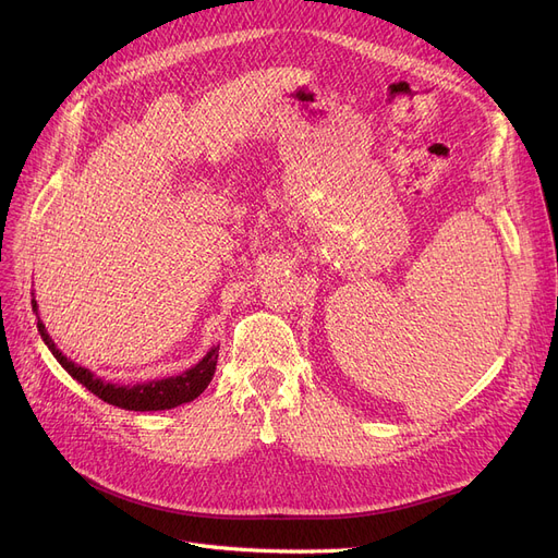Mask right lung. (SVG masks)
I'll return each mask as SVG.
<instances>
[{
    "mask_svg": "<svg viewBox=\"0 0 558 558\" xmlns=\"http://www.w3.org/2000/svg\"><path fill=\"white\" fill-rule=\"evenodd\" d=\"M35 295V293H32ZM32 312L37 314V328L44 344L53 353L56 361L70 373L78 384L88 388L90 393H95L99 400H105L113 408L121 410H132V412H158V410H172L179 408L183 402L195 400L209 381L214 379L216 373V361H218V347H211L205 359L197 361L193 367L183 369L181 375L174 377H162V379H150V381H137V384H113L102 377H97L90 373L88 367H83L74 363L72 359H66L64 353L58 349L53 342V337L48 335L44 320L39 318V305L37 300L32 298Z\"/></svg>",
    "mask_w": 558,
    "mask_h": 558,
    "instance_id": "add662e5",
    "label": "right lung"
}]
</instances>
